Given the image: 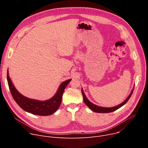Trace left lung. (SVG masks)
Masks as SVG:
<instances>
[{"label": "left lung", "instance_id": "obj_1", "mask_svg": "<svg viewBox=\"0 0 148 148\" xmlns=\"http://www.w3.org/2000/svg\"><path fill=\"white\" fill-rule=\"evenodd\" d=\"M134 89V88H133V89L132 90V91H131L130 94L129 95V96L127 98H126V99L123 102H122L121 104L117 105V106H115V107H110V108L99 107V106H98V105H97L94 104L93 103H92L91 102H90L88 99V98L86 96L85 94H84L82 89H81V92H82V96H83V99H84V102H85V103L87 105V106L88 107V108H90L92 111H94L95 112H97V113H110V112L115 111L116 110L119 109V108L122 107L123 105H124L126 102H127L131 98V95L133 93Z\"/></svg>", "mask_w": 148, "mask_h": 148}]
</instances>
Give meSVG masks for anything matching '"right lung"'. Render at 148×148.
Listing matches in <instances>:
<instances>
[{
  "label": "right lung",
  "instance_id": "right-lung-1",
  "mask_svg": "<svg viewBox=\"0 0 148 148\" xmlns=\"http://www.w3.org/2000/svg\"><path fill=\"white\" fill-rule=\"evenodd\" d=\"M7 79L11 94L20 108L24 111L34 115L40 116H48L54 114L60 106L62 96L68 84L71 79L62 82L58 87L55 95L49 99L39 101L29 98L21 94L14 87L7 72Z\"/></svg>",
  "mask_w": 148,
  "mask_h": 148
}]
</instances>
